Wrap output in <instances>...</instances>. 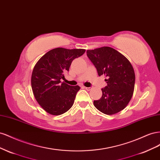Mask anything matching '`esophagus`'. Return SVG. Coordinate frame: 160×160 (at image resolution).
Instances as JSON below:
<instances>
[{"label":"esophagus","instance_id":"34e87169","mask_svg":"<svg viewBox=\"0 0 160 160\" xmlns=\"http://www.w3.org/2000/svg\"><path fill=\"white\" fill-rule=\"evenodd\" d=\"M83 88L86 89V90H88V91H90L92 89V88H87V87H85V86L83 87Z\"/></svg>","mask_w":160,"mask_h":160}]
</instances>
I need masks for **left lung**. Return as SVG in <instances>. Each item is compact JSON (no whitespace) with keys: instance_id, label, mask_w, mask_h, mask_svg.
I'll return each instance as SVG.
<instances>
[{"instance_id":"left-lung-1","label":"left lung","mask_w":160,"mask_h":160,"mask_svg":"<svg viewBox=\"0 0 160 160\" xmlns=\"http://www.w3.org/2000/svg\"><path fill=\"white\" fill-rule=\"evenodd\" d=\"M87 55L96 67L99 76L108 77L102 97L93 101L95 107L106 115L123 110L130 101L135 86V72L132 64L122 53L109 47L87 51Z\"/></svg>"}]
</instances>
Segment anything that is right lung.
<instances>
[{"instance_id": "right-lung-1", "label": "right lung", "mask_w": 160, "mask_h": 160, "mask_svg": "<svg viewBox=\"0 0 160 160\" xmlns=\"http://www.w3.org/2000/svg\"><path fill=\"white\" fill-rule=\"evenodd\" d=\"M85 49H53L43 55L34 67L31 87L34 96L47 113L59 115L73 105L78 85L71 86L62 82L64 72L69 71L72 61L84 54Z\"/></svg>"}]
</instances>
